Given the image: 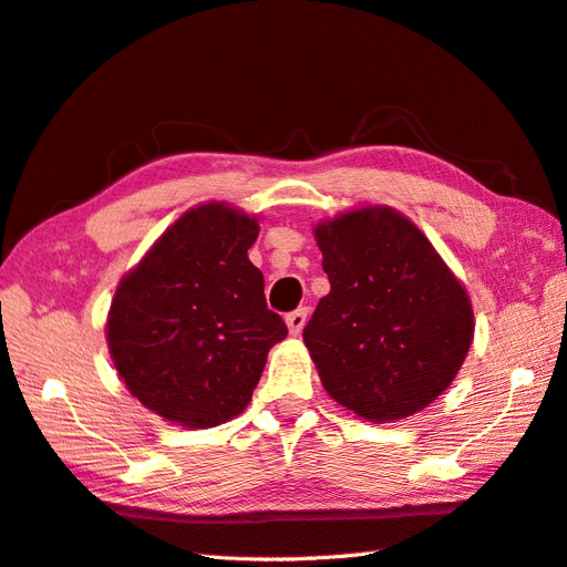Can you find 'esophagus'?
Returning <instances> with one entry per match:
<instances>
[{
	"instance_id": "esophagus-1",
	"label": "esophagus",
	"mask_w": 567,
	"mask_h": 567,
	"mask_svg": "<svg viewBox=\"0 0 567 567\" xmlns=\"http://www.w3.org/2000/svg\"><path fill=\"white\" fill-rule=\"evenodd\" d=\"M285 323H287V329H290V333H292V336H299V333H302L305 323H307V307L292 311V315H287V317H285Z\"/></svg>"
}]
</instances>
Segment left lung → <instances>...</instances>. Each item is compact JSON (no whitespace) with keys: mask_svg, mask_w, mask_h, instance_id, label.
<instances>
[{"mask_svg":"<svg viewBox=\"0 0 567 567\" xmlns=\"http://www.w3.org/2000/svg\"><path fill=\"white\" fill-rule=\"evenodd\" d=\"M331 292L305 327L323 390L392 424L451 388L475 336L470 295L402 212L365 204L315 226Z\"/></svg>","mask_w":567,"mask_h":567,"instance_id":"8db88e82","label":"left lung"}]
</instances>
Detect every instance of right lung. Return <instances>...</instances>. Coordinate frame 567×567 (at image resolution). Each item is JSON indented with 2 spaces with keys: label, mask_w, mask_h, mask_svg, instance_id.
I'll use <instances>...</instances> for the list:
<instances>
[{
  "label": "right lung",
  "mask_w": 567,
  "mask_h": 567,
  "mask_svg": "<svg viewBox=\"0 0 567 567\" xmlns=\"http://www.w3.org/2000/svg\"><path fill=\"white\" fill-rule=\"evenodd\" d=\"M258 216L226 202L187 209L116 285L106 346L131 396L171 424L212 429L248 406L287 336L248 260Z\"/></svg>",
  "instance_id": "add662e5"
}]
</instances>
